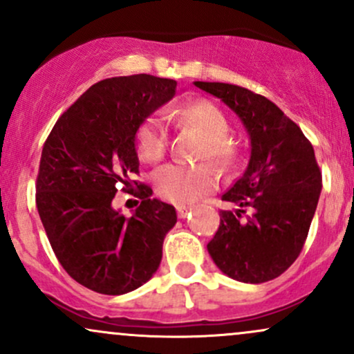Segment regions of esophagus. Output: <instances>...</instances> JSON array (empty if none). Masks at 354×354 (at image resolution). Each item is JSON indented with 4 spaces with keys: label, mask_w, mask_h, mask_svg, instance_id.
<instances>
[{
    "label": "esophagus",
    "mask_w": 354,
    "mask_h": 354,
    "mask_svg": "<svg viewBox=\"0 0 354 354\" xmlns=\"http://www.w3.org/2000/svg\"><path fill=\"white\" fill-rule=\"evenodd\" d=\"M176 211H178V216H180L181 219H185L186 216H188L189 208H186V206H178Z\"/></svg>",
    "instance_id": "obj_1"
}]
</instances>
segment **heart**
I'll use <instances>...</instances> for the list:
<instances>
[{"label": "heart", "instance_id": "heart-1", "mask_svg": "<svg viewBox=\"0 0 354 354\" xmlns=\"http://www.w3.org/2000/svg\"><path fill=\"white\" fill-rule=\"evenodd\" d=\"M176 123L191 128L205 138L198 160H211L223 171H230L239 160V148L230 135V123L218 106L209 101H191L174 113ZM138 153L149 163L163 160L169 148V135L163 118L148 116L136 133ZM218 185V173L211 165H168L154 174V188L173 205H189Z\"/></svg>", "mask_w": 354, "mask_h": 354}]
</instances>
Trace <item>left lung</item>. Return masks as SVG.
<instances>
[{"label":"left lung","mask_w":354,"mask_h":354,"mask_svg":"<svg viewBox=\"0 0 354 354\" xmlns=\"http://www.w3.org/2000/svg\"><path fill=\"white\" fill-rule=\"evenodd\" d=\"M238 115L251 141L246 171L223 194L208 243L214 265L230 278L259 284L278 278L301 253L321 194L315 149L273 101L228 83L194 81Z\"/></svg>","instance_id":"8db88e82"}]
</instances>
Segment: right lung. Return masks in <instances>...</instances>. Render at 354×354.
I'll return each instance as SVG.
<instances>
[{"instance_id":"add662e5","label":"right lung","mask_w":354,"mask_h":354,"mask_svg":"<svg viewBox=\"0 0 354 354\" xmlns=\"http://www.w3.org/2000/svg\"><path fill=\"white\" fill-rule=\"evenodd\" d=\"M176 95V81L151 75L108 78L71 104L43 146L36 206L56 258L68 274L101 295H124L156 273L174 206L131 189V216L113 208L118 188L140 173L136 133Z\"/></svg>"}]
</instances>
